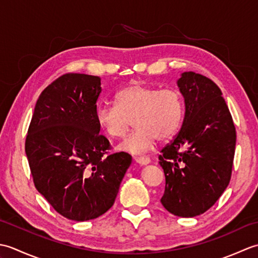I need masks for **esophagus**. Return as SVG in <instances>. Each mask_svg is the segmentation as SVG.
Instances as JSON below:
<instances>
[{"instance_id":"esophagus-1","label":"esophagus","mask_w":258,"mask_h":258,"mask_svg":"<svg viewBox=\"0 0 258 258\" xmlns=\"http://www.w3.org/2000/svg\"><path fill=\"white\" fill-rule=\"evenodd\" d=\"M136 163H139L140 165H147V164L151 163L150 157H146V156H141V157H135L134 158Z\"/></svg>"}]
</instances>
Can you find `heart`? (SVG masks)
Returning a JSON list of instances; mask_svg holds the SVG:
<instances>
[{
	"mask_svg": "<svg viewBox=\"0 0 258 258\" xmlns=\"http://www.w3.org/2000/svg\"><path fill=\"white\" fill-rule=\"evenodd\" d=\"M182 118L183 101L177 91L157 90L142 83H132L117 92L115 106L98 105L95 111L98 127L111 139H122L133 120L136 128L118 149L134 154L150 151L156 139H171Z\"/></svg>",
	"mask_w": 258,
	"mask_h": 258,
	"instance_id": "b5f03b06",
	"label": "heart"
}]
</instances>
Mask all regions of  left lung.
Masks as SVG:
<instances>
[{"label": "left lung", "instance_id": "8db88e82", "mask_svg": "<svg viewBox=\"0 0 258 258\" xmlns=\"http://www.w3.org/2000/svg\"><path fill=\"white\" fill-rule=\"evenodd\" d=\"M177 86L185 115L178 134L158 156L166 182L161 203L174 215L194 217L210 210L229 184L236 131L212 80L184 72Z\"/></svg>", "mask_w": 258, "mask_h": 258}]
</instances>
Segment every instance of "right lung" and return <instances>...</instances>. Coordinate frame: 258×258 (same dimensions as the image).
I'll return each mask as SVG.
<instances>
[{
	"instance_id": "add662e5",
	"label": "right lung",
	"mask_w": 258,
	"mask_h": 258,
	"mask_svg": "<svg viewBox=\"0 0 258 258\" xmlns=\"http://www.w3.org/2000/svg\"><path fill=\"white\" fill-rule=\"evenodd\" d=\"M98 76L68 73L41 93L27 131L25 153L38 193L69 220L84 222L114 204L132 156L107 154L95 119Z\"/></svg>"
}]
</instances>
